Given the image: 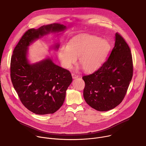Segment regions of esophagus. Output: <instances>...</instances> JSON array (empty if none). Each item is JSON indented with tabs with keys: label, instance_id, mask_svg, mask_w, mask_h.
<instances>
[{
	"label": "esophagus",
	"instance_id": "1",
	"mask_svg": "<svg viewBox=\"0 0 146 146\" xmlns=\"http://www.w3.org/2000/svg\"><path fill=\"white\" fill-rule=\"evenodd\" d=\"M72 76L73 78H76L78 77V74H75V73H72Z\"/></svg>",
	"mask_w": 146,
	"mask_h": 146
}]
</instances>
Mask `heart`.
<instances>
[{"instance_id": "b5f03b06", "label": "heart", "mask_w": 146, "mask_h": 146, "mask_svg": "<svg viewBox=\"0 0 146 146\" xmlns=\"http://www.w3.org/2000/svg\"><path fill=\"white\" fill-rule=\"evenodd\" d=\"M110 50V45L104 39L92 35H83L72 39L69 45L60 48L58 58L61 64L70 69L77 58L82 69L87 72L98 69L105 62Z\"/></svg>"}]
</instances>
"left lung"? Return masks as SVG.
<instances>
[{
	"mask_svg": "<svg viewBox=\"0 0 146 146\" xmlns=\"http://www.w3.org/2000/svg\"><path fill=\"white\" fill-rule=\"evenodd\" d=\"M133 69L130 48L116 33L115 45L108 59L96 71L82 77L85 82L83 96L87 103L100 111L115 108L127 92Z\"/></svg>",
	"mask_w": 146,
	"mask_h": 146,
	"instance_id": "left-lung-1",
	"label": "left lung"
}]
</instances>
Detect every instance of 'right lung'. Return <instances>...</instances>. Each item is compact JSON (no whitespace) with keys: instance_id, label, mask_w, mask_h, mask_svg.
Here are the masks:
<instances>
[{"instance_id":"right-lung-1","label":"right lung","mask_w":146,"mask_h":146,"mask_svg":"<svg viewBox=\"0 0 146 146\" xmlns=\"http://www.w3.org/2000/svg\"><path fill=\"white\" fill-rule=\"evenodd\" d=\"M65 28L64 25L53 24L28 29L14 49L10 62L13 85L23 105L35 114L56 111L63 105L72 77L69 70L56 65L49 58L30 65L27 58L28 47L41 36Z\"/></svg>"}]
</instances>
